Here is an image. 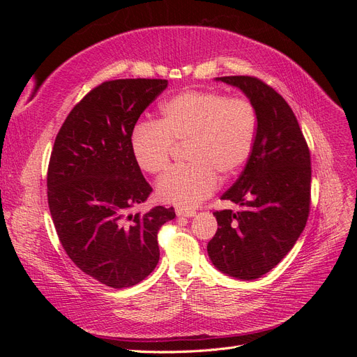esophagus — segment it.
Instances as JSON below:
<instances>
[{
  "mask_svg": "<svg viewBox=\"0 0 357 357\" xmlns=\"http://www.w3.org/2000/svg\"><path fill=\"white\" fill-rule=\"evenodd\" d=\"M176 213H177L178 218H193V215L197 214L195 211H192V210H181V208H177Z\"/></svg>",
  "mask_w": 357,
  "mask_h": 357,
  "instance_id": "34e87169",
  "label": "esophagus"
}]
</instances>
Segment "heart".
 <instances>
[{"mask_svg":"<svg viewBox=\"0 0 357 357\" xmlns=\"http://www.w3.org/2000/svg\"><path fill=\"white\" fill-rule=\"evenodd\" d=\"M257 112L250 100L214 91H188L160 105L158 123H139L131 137V153L149 174L169 167L172 143L186 146L190 165L169 171L158 181L159 201L190 210L210 197L219 176L229 178L252 156Z\"/></svg>","mask_w":357,"mask_h":357,"instance_id":"b5f03b06","label":"heart"}]
</instances>
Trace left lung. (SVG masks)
I'll return each mask as SVG.
<instances>
[{"label":"left lung","instance_id":"obj_1","mask_svg":"<svg viewBox=\"0 0 357 357\" xmlns=\"http://www.w3.org/2000/svg\"><path fill=\"white\" fill-rule=\"evenodd\" d=\"M240 89L257 112L250 159L222 199L238 210L215 211L218 232L207 245L220 273L250 282L291 250L310 211V152L296 117L282 95L248 75L215 77Z\"/></svg>","mask_w":357,"mask_h":357}]
</instances>
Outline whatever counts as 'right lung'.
Segmentation results:
<instances>
[{"mask_svg":"<svg viewBox=\"0 0 357 357\" xmlns=\"http://www.w3.org/2000/svg\"><path fill=\"white\" fill-rule=\"evenodd\" d=\"M167 86L159 79L100 84L70 112L50 156L47 199L61 244L83 273L114 289L153 271L158 232L176 218L162 205L129 213L152 192L131 153L134 126Z\"/></svg>","mask_w":357,"mask_h":357,"instance_id":"obj_1","label":"right lung"}]
</instances>
